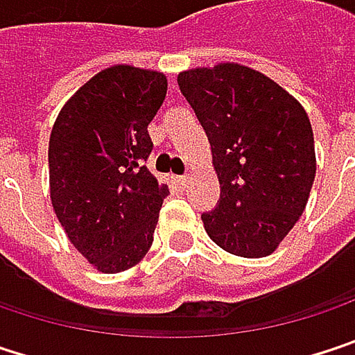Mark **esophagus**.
<instances>
[{"mask_svg": "<svg viewBox=\"0 0 355 355\" xmlns=\"http://www.w3.org/2000/svg\"><path fill=\"white\" fill-rule=\"evenodd\" d=\"M177 182L182 187V189H184V187L189 184V177H187V175H184V177H177Z\"/></svg>", "mask_w": 355, "mask_h": 355, "instance_id": "esophagus-1", "label": "esophagus"}]
</instances>
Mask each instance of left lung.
Returning <instances> with one entry per match:
<instances>
[{
  "instance_id": "left-lung-1",
  "label": "left lung",
  "mask_w": 355,
  "mask_h": 355,
  "mask_svg": "<svg viewBox=\"0 0 355 355\" xmlns=\"http://www.w3.org/2000/svg\"><path fill=\"white\" fill-rule=\"evenodd\" d=\"M178 88L211 146L220 201L201 214L220 248L271 254L300 220L317 173L306 110L279 84L239 63L180 71Z\"/></svg>"
}]
</instances>
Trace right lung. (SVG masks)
Segmentation results:
<instances>
[{
	"mask_svg": "<svg viewBox=\"0 0 355 355\" xmlns=\"http://www.w3.org/2000/svg\"><path fill=\"white\" fill-rule=\"evenodd\" d=\"M166 76L112 65L61 108L49 139L51 203L69 243L103 273L137 265L152 247L168 187L144 166L148 125Z\"/></svg>",
	"mask_w": 355,
	"mask_h": 355,
	"instance_id": "right-lung-1",
	"label": "right lung"
}]
</instances>
